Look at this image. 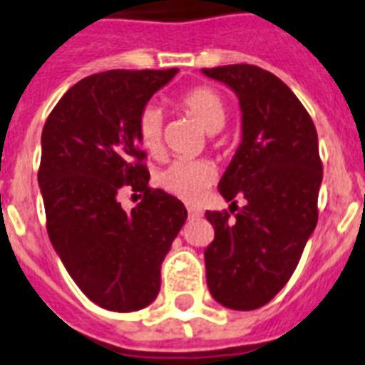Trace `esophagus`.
Here are the masks:
<instances>
[{
  "mask_svg": "<svg viewBox=\"0 0 365 365\" xmlns=\"http://www.w3.org/2000/svg\"><path fill=\"white\" fill-rule=\"evenodd\" d=\"M188 214H190V217L203 216V212H201V208H197V207H188Z\"/></svg>",
  "mask_w": 365,
  "mask_h": 365,
  "instance_id": "1",
  "label": "esophagus"
}]
</instances>
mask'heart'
Segmentation results:
<instances>
[{
  "label": "heart",
  "mask_w": 365,
  "mask_h": 365,
  "mask_svg": "<svg viewBox=\"0 0 365 365\" xmlns=\"http://www.w3.org/2000/svg\"><path fill=\"white\" fill-rule=\"evenodd\" d=\"M190 118H194L199 127L216 135L223 129L227 120L225 101L220 93L210 86H195L185 92L177 101ZM162 110L157 105H145L138 114L136 129H138L140 144L148 151L155 153L162 144ZM216 179V168L208 160H173L168 168L158 173L157 180L162 190L185 201H194L203 194V190L210 186Z\"/></svg>",
  "instance_id": "b5f03b06"
}]
</instances>
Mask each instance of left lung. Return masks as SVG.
<instances>
[{"mask_svg":"<svg viewBox=\"0 0 365 365\" xmlns=\"http://www.w3.org/2000/svg\"><path fill=\"white\" fill-rule=\"evenodd\" d=\"M201 71L240 101L242 142L217 190L225 201L245 199L235 217L205 214L214 227L205 249L207 284L223 307L255 310L284 288L316 229L323 179L317 133L295 93L269 71L251 64Z\"/></svg>","mask_w":365,"mask_h":365,"instance_id":"8db88e82","label":"left lung"}]
</instances>
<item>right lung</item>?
<instances>
[{"instance_id":"add662e5","label":"right lung","mask_w":365,"mask_h":365,"mask_svg":"<svg viewBox=\"0 0 365 365\" xmlns=\"http://www.w3.org/2000/svg\"><path fill=\"white\" fill-rule=\"evenodd\" d=\"M171 70H110L71 86L42 130L38 185L48 235L81 292L112 312H135L160 289V266L185 225V205L148 186L136 121ZM123 185L145 194L125 213Z\"/></svg>"}]
</instances>
